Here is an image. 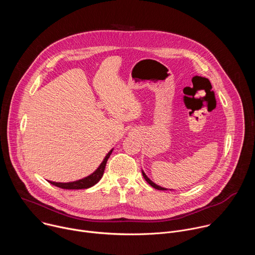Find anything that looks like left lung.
Listing matches in <instances>:
<instances>
[{"instance_id": "1", "label": "left lung", "mask_w": 255, "mask_h": 255, "mask_svg": "<svg viewBox=\"0 0 255 255\" xmlns=\"http://www.w3.org/2000/svg\"><path fill=\"white\" fill-rule=\"evenodd\" d=\"M142 174H143V177L145 178V180H146L147 183H148L152 188H154V189H156V190H160V191H166V190H167V189H165V188H161L160 186H157L156 184H154L153 181H152L151 179H149V178H148V176H147L146 174H145V172H144L143 170H142Z\"/></svg>"}]
</instances>
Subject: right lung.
<instances>
[{"instance_id":"add662e5","label":"right lung","mask_w":255,"mask_h":255,"mask_svg":"<svg viewBox=\"0 0 255 255\" xmlns=\"http://www.w3.org/2000/svg\"><path fill=\"white\" fill-rule=\"evenodd\" d=\"M113 149H111L107 153V155L105 156L104 160L102 161V163L99 165V167L90 175L79 179V180H75V181H69V183H56V181H51L48 180V183H50L51 185L58 187L60 189H65V190H82V189H89L93 186H95L98 181L102 178L103 174H104V170L107 164V160L108 158L110 157L111 153H112Z\"/></svg>"}]
</instances>
